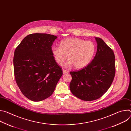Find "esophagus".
<instances>
[{
    "instance_id": "esophagus-1",
    "label": "esophagus",
    "mask_w": 131,
    "mask_h": 131,
    "mask_svg": "<svg viewBox=\"0 0 131 131\" xmlns=\"http://www.w3.org/2000/svg\"><path fill=\"white\" fill-rule=\"evenodd\" d=\"M63 73H68V71H67V70H65V69H63Z\"/></svg>"
}]
</instances>
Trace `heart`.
<instances>
[{"mask_svg":"<svg viewBox=\"0 0 131 131\" xmlns=\"http://www.w3.org/2000/svg\"><path fill=\"white\" fill-rule=\"evenodd\" d=\"M94 42L79 38H67L62 40L59 46H52L51 52L55 61L62 65L68 55L69 61L65 66L72 65L77 69L86 67L91 61L95 52Z\"/></svg>","mask_w":131,"mask_h":131,"instance_id":"heart-1","label":"heart"}]
</instances>
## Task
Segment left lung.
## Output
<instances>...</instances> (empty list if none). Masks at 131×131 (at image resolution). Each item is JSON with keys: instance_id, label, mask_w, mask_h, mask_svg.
I'll use <instances>...</instances> for the list:
<instances>
[{"instance_id": "left-lung-1", "label": "left lung", "mask_w": 131, "mask_h": 131, "mask_svg": "<svg viewBox=\"0 0 131 131\" xmlns=\"http://www.w3.org/2000/svg\"><path fill=\"white\" fill-rule=\"evenodd\" d=\"M97 44L96 55L87 66L78 71H71L69 84L72 94L85 101L96 100L107 91L116 73L115 57L113 50L100 38L95 37Z\"/></svg>"}]
</instances>
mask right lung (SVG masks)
<instances>
[{
    "mask_svg": "<svg viewBox=\"0 0 131 131\" xmlns=\"http://www.w3.org/2000/svg\"><path fill=\"white\" fill-rule=\"evenodd\" d=\"M57 38L48 34H30L15 50V81L22 94L32 101L39 102L50 97L63 74L62 68L51 52Z\"/></svg>",
    "mask_w": 131,
    "mask_h": 131,
    "instance_id": "right-lung-1",
    "label": "right lung"
}]
</instances>
